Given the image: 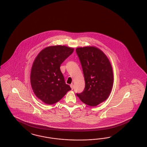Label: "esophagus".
I'll use <instances>...</instances> for the list:
<instances>
[{"label": "esophagus", "instance_id": "esophagus-1", "mask_svg": "<svg viewBox=\"0 0 147 147\" xmlns=\"http://www.w3.org/2000/svg\"><path fill=\"white\" fill-rule=\"evenodd\" d=\"M70 86H71V90H73V89H74V85H73V84H71V85H70Z\"/></svg>", "mask_w": 147, "mask_h": 147}]
</instances>
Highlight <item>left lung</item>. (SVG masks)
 Segmentation results:
<instances>
[{
	"label": "left lung",
	"mask_w": 147,
	"mask_h": 147,
	"mask_svg": "<svg viewBox=\"0 0 147 147\" xmlns=\"http://www.w3.org/2000/svg\"><path fill=\"white\" fill-rule=\"evenodd\" d=\"M76 51L85 81L84 91L76 95L86 105L96 107L105 101L111 92L114 78L110 61L94 46L78 47Z\"/></svg>",
	"instance_id": "1"
}]
</instances>
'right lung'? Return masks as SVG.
Returning a JSON list of instances; mask_svg holds the SVG:
<instances>
[{
	"mask_svg": "<svg viewBox=\"0 0 147 147\" xmlns=\"http://www.w3.org/2000/svg\"><path fill=\"white\" fill-rule=\"evenodd\" d=\"M73 51V48L66 46L47 47L38 54L33 62L31 86L36 96L46 104L58 102L71 90L60 67Z\"/></svg>",
	"mask_w": 147,
	"mask_h": 147,
	"instance_id": "1",
	"label": "right lung"
}]
</instances>
